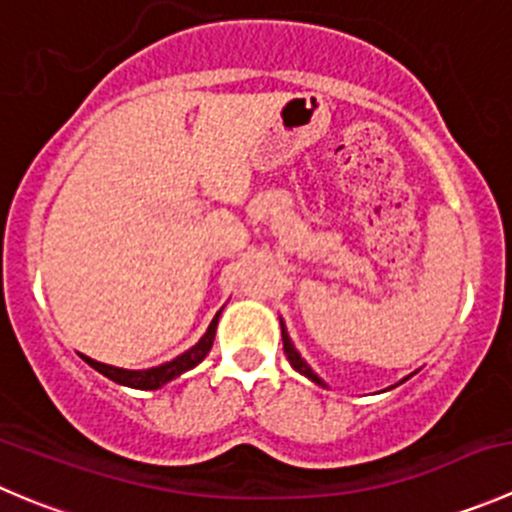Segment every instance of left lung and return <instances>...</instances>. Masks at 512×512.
I'll list each match as a JSON object with an SVG mask.
<instances>
[{"label": "left lung", "mask_w": 512, "mask_h": 512, "mask_svg": "<svg viewBox=\"0 0 512 512\" xmlns=\"http://www.w3.org/2000/svg\"><path fill=\"white\" fill-rule=\"evenodd\" d=\"M280 327H282V347H285V355H287V360H290V365L295 367V370L300 372V375H305L307 380L315 382V385H322V388H327V382L322 380V377L317 375V372L312 370V367L307 365L305 360H302V355H300V352H297V347L292 345L290 335H287V327H285V322H282V320H280ZM413 375H415V372H413ZM408 377H403V380H400V382H405V380H408ZM400 382H398V385H400Z\"/></svg>", "instance_id": "left-lung-1"}]
</instances>
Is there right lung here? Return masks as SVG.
Segmentation results:
<instances>
[{"label": "right lung", "instance_id": "add662e5", "mask_svg": "<svg viewBox=\"0 0 512 512\" xmlns=\"http://www.w3.org/2000/svg\"><path fill=\"white\" fill-rule=\"evenodd\" d=\"M220 315H222V310L212 317V322H210V327L205 330V335H202L200 340L190 347V350H185L182 355L172 357L170 362H162V365H157V367H147V370H127V367L104 365V362L92 360V357H87V355H79V357H82L89 367H94V370L102 372V375L109 377V380L119 382V385H124V388L157 390V388H162V385H167L170 380H175V377H180L182 372L192 370V367H197L202 360H205L207 352L212 350V342H215V332H217V322H220Z\"/></svg>", "mask_w": 512, "mask_h": 512}]
</instances>
